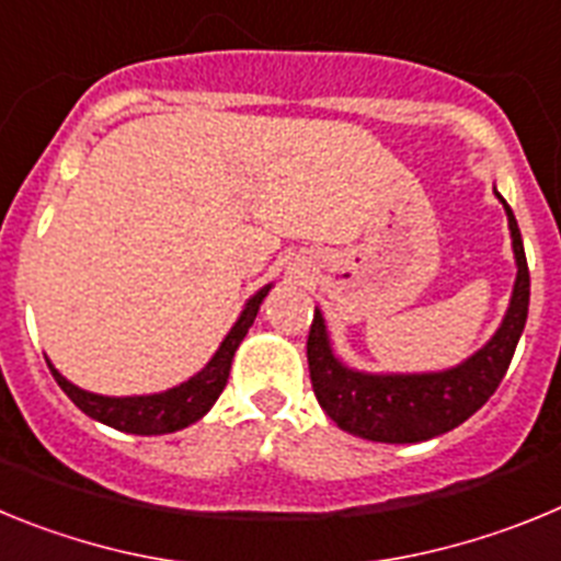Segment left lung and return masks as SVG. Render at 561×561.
Here are the masks:
<instances>
[{
	"mask_svg": "<svg viewBox=\"0 0 561 561\" xmlns=\"http://www.w3.org/2000/svg\"><path fill=\"white\" fill-rule=\"evenodd\" d=\"M497 199L503 202L508 216L514 261H517L512 304L492 340L455 368L438 374H362L348 368L334 356L323 314L314 309L309 342H306L311 388L320 408L336 427L365 440L419 444L455 430L492 399L512 365L514 348L528 320V297H531V275H528L517 219L500 193Z\"/></svg>",
	"mask_w": 561,
	"mask_h": 561,
	"instance_id": "left-lung-1",
	"label": "left lung"
}]
</instances>
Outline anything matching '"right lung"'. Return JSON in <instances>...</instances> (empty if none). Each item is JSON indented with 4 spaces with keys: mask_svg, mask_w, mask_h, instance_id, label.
Listing matches in <instances>:
<instances>
[{
    "mask_svg": "<svg viewBox=\"0 0 561 561\" xmlns=\"http://www.w3.org/2000/svg\"><path fill=\"white\" fill-rule=\"evenodd\" d=\"M272 284L257 289L255 295L247 300L244 311L236 320V325L230 329V334L221 340L219 351L213 354V359L207 362L205 368L196 376H191L187 381L176 385L171 390H162V393L151 396H98L81 390L78 385H72L69 379H64L53 362H47L53 376H56L58 388L76 401V408L83 410L89 419L101 421L106 427L121 430V433L131 435H165L176 433V430L187 427L193 421H199L207 410L216 404V399L221 396L227 385V376H230L232 356H236L238 345L247 336L250 325L255 323V314L264 304V297L270 295Z\"/></svg>",
    "mask_w": 561,
    "mask_h": 561,
    "instance_id": "add662e5",
    "label": "right lung"
}]
</instances>
